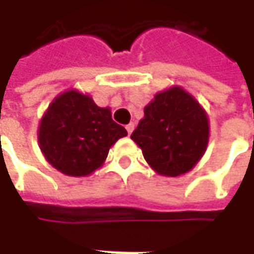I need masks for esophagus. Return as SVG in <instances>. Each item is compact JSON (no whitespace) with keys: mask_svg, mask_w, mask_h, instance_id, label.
Here are the masks:
<instances>
[{"mask_svg":"<svg viewBox=\"0 0 254 254\" xmlns=\"http://www.w3.org/2000/svg\"><path fill=\"white\" fill-rule=\"evenodd\" d=\"M134 127H135V124H134V123H130V124H127V126H126V130H127L128 134H131L132 130H134Z\"/></svg>","mask_w":254,"mask_h":254,"instance_id":"34e87169","label":"esophagus"}]
</instances>
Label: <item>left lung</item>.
Masks as SVG:
<instances>
[{
	"instance_id": "obj_1",
	"label": "left lung",
	"mask_w": 254,
	"mask_h": 254,
	"mask_svg": "<svg viewBox=\"0 0 254 254\" xmlns=\"http://www.w3.org/2000/svg\"><path fill=\"white\" fill-rule=\"evenodd\" d=\"M152 170L165 177L190 171L209 141L208 114L180 86L157 93L131 134Z\"/></svg>"
}]
</instances>
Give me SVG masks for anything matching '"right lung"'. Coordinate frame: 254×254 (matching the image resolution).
I'll return each instance as SVG.
<instances>
[{"label": "right lung", "mask_w": 254, "mask_h": 254, "mask_svg": "<svg viewBox=\"0 0 254 254\" xmlns=\"http://www.w3.org/2000/svg\"><path fill=\"white\" fill-rule=\"evenodd\" d=\"M126 135L109 107H99L90 96L72 89L49 104L38 141L54 168L69 177H86L102 167L110 147Z\"/></svg>", "instance_id": "right-lung-1"}]
</instances>
